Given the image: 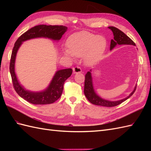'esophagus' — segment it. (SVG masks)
Masks as SVG:
<instances>
[{
	"label": "esophagus",
	"instance_id": "obj_1",
	"mask_svg": "<svg viewBox=\"0 0 151 151\" xmlns=\"http://www.w3.org/2000/svg\"><path fill=\"white\" fill-rule=\"evenodd\" d=\"M73 70L74 74H77V73H82V69L81 67H75L73 69Z\"/></svg>",
	"mask_w": 151,
	"mask_h": 151
}]
</instances>
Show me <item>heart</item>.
<instances>
[{"mask_svg": "<svg viewBox=\"0 0 151 151\" xmlns=\"http://www.w3.org/2000/svg\"><path fill=\"white\" fill-rule=\"evenodd\" d=\"M69 49H63L64 55L73 58L84 57L86 63L91 64L97 61L106 47V38L101 36L81 31L72 34L67 41Z\"/></svg>", "mask_w": 151, "mask_h": 151, "instance_id": "heart-1", "label": "heart"}]
</instances>
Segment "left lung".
I'll return each instance as SVG.
<instances>
[{"instance_id":"left-lung-1","label":"left lung","mask_w":151,"mask_h":151,"mask_svg":"<svg viewBox=\"0 0 151 151\" xmlns=\"http://www.w3.org/2000/svg\"><path fill=\"white\" fill-rule=\"evenodd\" d=\"M109 29H110L114 34V40H111L110 43V50H112L114 47H116L117 45H136L135 43L130 39L129 37H128L126 34L123 32L118 28L114 27H108ZM136 89V85L134 87V90L132 93L128 96L127 97L121 99L119 101H111L108 100H106L101 98L100 96H99L94 89L93 84V79L91 76V69L86 74L85 76V82H84V95L88 99V100L91 102V103L102 106L106 107H113L121 104L122 102L127 100L128 99L130 98L132 96L134 93L135 92Z\"/></svg>"}]
</instances>
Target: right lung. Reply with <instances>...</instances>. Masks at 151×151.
Returning <instances> with one entry per match:
<instances>
[{"label": "right lung", "mask_w": 151, "mask_h": 151, "mask_svg": "<svg viewBox=\"0 0 151 151\" xmlns=\"http://www.w3.org/2000/svg\"><path fill=\"white\" fill-rule=\"evenodd\" d=\"M67 30V27L61 25H37L22 34L15 43L9 63V71L15 90L21 97L28 102L34 104H48L56 101L62 93L64 82L71 75L73 70L72 69L58 70L49 85L44 90L41 91L28 90L19 82L15 72V59L19 49L24 41L35 38L44 37L58 41Z\"/></svg>", "instance_id": "obj_1"}]
</instances>
